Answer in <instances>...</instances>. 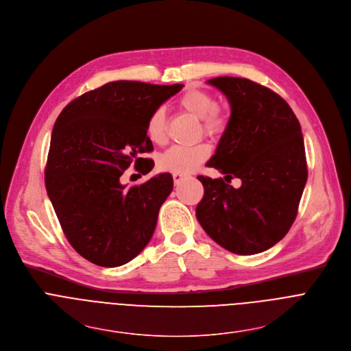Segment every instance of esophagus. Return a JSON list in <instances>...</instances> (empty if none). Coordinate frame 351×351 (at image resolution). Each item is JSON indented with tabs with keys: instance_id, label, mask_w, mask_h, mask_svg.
<instances>
[{
	"instance_id": "34e87169",
	"label": "esophagus",
	"mask_w": 351,
	"mask_h": 351,
	"mask_svg": "<svg viewBox=\"0 0 351 351\" xmlns=\"http://www.w3.org/2000/svg\"><path fill=\"white\" fill-rule=\"evenodd\" d=\"M172 176H173V182H175V184H179L183 179H186V178H187V175H184V173H173Z\"/></svg>"
}]
</instances>
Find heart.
I'll list each match as a JSON object with an SVG mask.
<instances>
[{"label":"heart","mask_w":351,"mask_h":351,"mask_svg":"<svg viewBox=\"0 0 351 351\" xmlns=\"http://www.w3.org/2000/svg\"><path fill=\"white\" fill-rule=\"evenodd\" d=\"M183 110L202 120V128L208 135H216L224 131L227 117L217 107L216 97L202 89H189L180 99ZM147 138L154 145H164L168 139L165 115L161 108L156 110L147 121ZM210 154V147L199 143L191 147L173 146L158 157V168L171 173H190L195 171Z\"/></svg>","instance_id":"obj_1"}]
</instances>
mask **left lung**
I'll use <instances>...</instances> for the list:
<instances>
[{
	"mask_svg": "<svg viewBox=\"0 0 351 351\" xmlns=\"http://www.w3.org/2000/svg\"><path fill=\"white\" fill-rule=\"evenodd\" d=\"M230 120L208 167L224 179L198 176L204 197L195 216L206 234L237 255L263 252L289 231L307 182L300 124L274 90L239 77H216ZM239 177L242 186L228 183Z\"/></svg>",
	"mask_w": 351,
	"mask_h": 351,
	"instance_id": "8db88e82",
	"label": "left lung"
}]
</instances>
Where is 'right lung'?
<instances>
[{
	"label": "right lung",
	"instance_id": "obj_1",
	"mask_svg": "<svg viewBox=\"0 0 351 351\" xmlns=\"http://www.w3.org/2000/svg\"><path fill=\"white\" fill-rule=\"evenodd\" d=\"M184 85L112 81L70 101L53 125L45 187L70 245L101 267L123 266L153 237L161 205L173 189L171 173L125 187L135 164L146 175L154 161L150 115Z\"/></svg>",
	"mask_w": 351,
	"mask_h": 351
}]
</instances>
